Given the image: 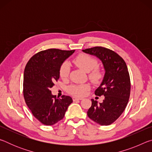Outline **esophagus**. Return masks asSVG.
<instances>
[{
  "instance_id": "34e87169",
  "label": "esophagus",
  "mask_w": 152,
  "mask_h": 152,
  "mask_svg": "<svg viewBox=\"0 0 152 152\" xmlns=\"http://www.w3.org/2000/svg\"><path fill=\"white\" fill-rule=\"evenodd\" d=\"M73 101H81V100H82V98H78V97H76V96H74L73 98Z\"/></svg>"
}]
</instances>
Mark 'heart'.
<instances>
[{
    "label": "heart",
    "mask_w": 152,
    "mask_h": 152,
    "mask_svg": "<svg viewBox=\"0 0 152 152\" xmlns=\"http://www.w3.org/2000/svg\"><path fill=\"white\" fill-rule=\"evenodd\" d=\"M73 63L79 68L88 72V78L94 83H99L102 78L101 70L96 67L98 61L96 59L91 56L81 53L77 56L73 60ZM70 73V66L67 62L61 64L60 68V75L61 78L66 79L68 77ZM90 88V86L87 84H72L68 88V91L72 94L75 96H84L87 91Z\"/></svg>",
    "instance_id": "obj_1"
}]
</instances>
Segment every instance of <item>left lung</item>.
<instances>
[{"label": "left lung", "instance_id": "1", "mask_svg": "<svg viewBox=\"0 0 152 152\" xmlns=\"http://www.w3.org/2000/svg\"><path fill=\"white\" fill-rule=\"evenodd\" d=\"M101 60L105 74L102 83L94 94L103 95L101 103L91 99L92 106L87 112L90 119L101 125H109L124 111L130 96L131 82L127 66L124 60L109 49L94 47L83 50Z\"/></svg>", "mask_w": 152, "mask_h": 152}]
</instances>
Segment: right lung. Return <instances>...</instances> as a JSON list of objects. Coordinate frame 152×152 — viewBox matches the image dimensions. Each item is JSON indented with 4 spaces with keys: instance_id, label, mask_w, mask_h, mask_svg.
Instances as JSON below:
<instances>
[{
    "instance_id": "add662e5",
    "label": "right lung",
    "mask_w": 152,
    "mask_h": 152,
    "mask_svg": "<svg viewBox=\"0 0 152 152\" xmlns=\"http://www.w3.org/2000/svg\"><path fill=\"white\" fill-rule=\"evenodd\" d=\"M75 50L48 49L36 53L25 66L23 96L32 114L45 125H53L61 120L72 99H61L51 94L50 88L60 78L61 64Z\"/></svg>"
}]
</instances>
